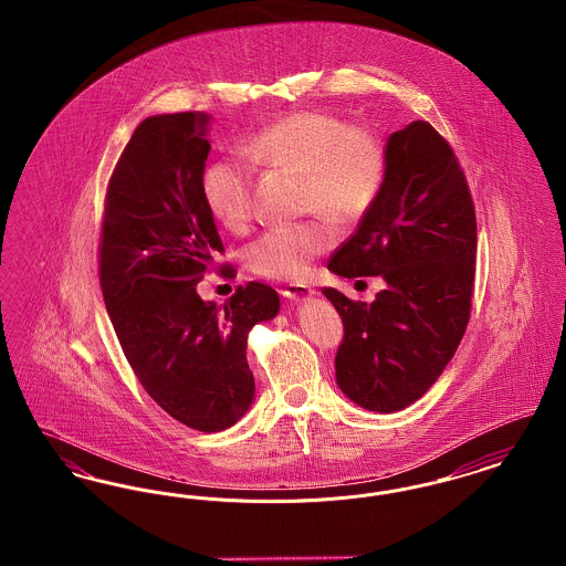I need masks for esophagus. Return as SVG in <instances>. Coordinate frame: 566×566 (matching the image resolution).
I'll list each match as a JSON object with an SVG mask.
<instances>
[{
  "instance_id": "1",
  "label": "esophagus",
  "mask_w": 566,
  "mask_h": 566,
  "mask_svg": "<svg viewBox=\"0 0 566 566\" xmlns=\"http://www.w3.org/2000/svg\"><path fill=\"white\" fill-rule=\"evenodd\" d=\"M280 293H282V296L291 298V301H305V298H312V296L316 295V291L305 286V284H289Z\"/></svg>"
}]
</instances>
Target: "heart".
<instances>
[{
    "instance_id": "heart-1",
    "label": "heart",
    "mask_w": 566,
    "mask_h": 566,
    "mask_svg": "<svg viewBox=\"0 0 566 566\" xmlns=\"http://www.w3.org/2000/svg\"><path fill=\"white\" fill-rule=\"evenodd\" d=\"M242 155L252 167L298 174L303 210L342 222L365 214L386 178L377 135L324 112H295L265 125L243 142ZM252 169L240 159L208 163L199 182L208 212L235 233L252 216ZM333 240L335 231L323 218L280 224L248 245L245 261L259 275L301 280Z\"/></svg>"
}]
</instances>
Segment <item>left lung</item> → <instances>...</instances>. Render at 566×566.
Segmentation results:
<instances>
[{
  "instance_id": "1",
  "label": "left lung",
  "mask_w": 566,
  "mask_h": 566,
  "mask_svg": "<svg viewBox=\"0 0 566 566\" xmlns=\"http://www.w3.org/2000/svg\"><path fill=\"white\" fill-rule=\"evenodd\" d=\"M386 178L356 233L333 254L342 277L381 275L371 305L323 293L344 323L335 356L342 392L392 413L416 403L467 331L475 277V208L450 144L427 120L386 142Z\"/></svg>"
}]
</instances>
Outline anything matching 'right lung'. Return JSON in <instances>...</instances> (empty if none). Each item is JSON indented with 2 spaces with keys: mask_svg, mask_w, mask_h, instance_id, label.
I'll use <instances>...</instances> for the list:
<instances>
[{
  "mask_svg": "<svg viewBox=\"0 0 566 566\" xmlns=\"http://www.w3.org/2000/svg\"><path fill=\"white\" fill-rule=\"evenodd\" d=\"M208 125L206 112L157 114L137 125L109 178L99 282L144 390L178 422L218 432L254 401L248 333L275 318L280 296L261 282L240 286L222 307L197 295L224 252L199 187Z\"/></svg>",
  "mask_w": 566,
  "mask_h": 566,
  "instance_id": "add662e5",
  "label": "right lung"
}]
</instances>
